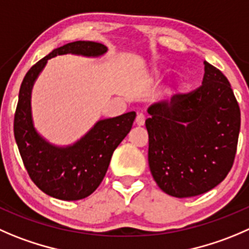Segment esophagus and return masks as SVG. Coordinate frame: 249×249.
Here are the masks:
<instances>
[{
    "label": "esophagus",
    "mask_w": 249,
    "mask_h": 249,
    "mask_svg": "<svg viewBox=\"0 0 249 249\" xmlns=\"http://www.w3.org/2000/svg\"><path fill=\"white\" fill-rule=\"evenodd\" d=\"M144 120H146V118H144L143 114H137L135 123H136L137 126H143V125H144Z\"/></svg>",
    "instance_id": "esophagus-1"
}]
</instances>
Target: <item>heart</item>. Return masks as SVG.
Returning <instances> with one entry per match:
<instances>
[{
  "label": "heart",
  "mask_w": 249,
  "mask_h": 249,
  "mask_svg": "<svg viewBox=\"0 0 249 249\" xmlns=\"http://www.w3.org/2000/svg\"><path fill=\"white\" fill-rule=\"evenodd\" d=\"M175 89H178V85H175Z\"/></svg>",
  "instance_id": "b5f03b06"
}]
</instances>
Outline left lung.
<instances>
[{
  "mask_svg": "<svg viewBox=\"0 0 249 249\" xmlns=\"http://www.w3.org/2000/svg\"><path fill=\"white\" fill-rule=\"evenodd\" d=\"M148 164L159 189L178 198L206 194L232 168L241 112L226 76L204 62L202 85L149 106Z\"/></svg>",
  "mask_w": 249,
  "mask_h": 249,
  "instance_id": "obj_1",
  "label": "left lung"
}]
</instances>
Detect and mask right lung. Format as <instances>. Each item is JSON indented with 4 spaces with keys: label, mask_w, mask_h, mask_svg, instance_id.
<instances>
[{
    "label": "right lung",
    "mask_w": 249,
    "mask_h": 249,
    "mask_svg": "<svg viewBox=\"0 0 249 249\" xmlns=\"http://www.w3.org/2000/svg\"><path fill=\"white\" fill-rule=\"evenodd\" d=\"M107 51L105 45L93 41H75L60 46L34 64L20 85L14 114V137L30 178L53 198L78 201L97 189L107 173L113 152L131 130L136 113L98 120L73 144L55 146L43 139L34 126V84L51 58L63 54L97 58Z\"/></svg>",
    "instance_id": "1"
}]
</instances>
